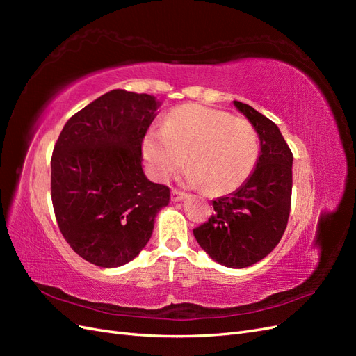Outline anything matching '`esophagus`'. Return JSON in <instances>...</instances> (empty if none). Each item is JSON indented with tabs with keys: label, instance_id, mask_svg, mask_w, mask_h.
<instances>
[{
	"label": "esophagus",
	"instance_id": "obj_1",
	"mask_svg": "<svg viewBox=\"0 0 356 356\" xmlns=\"http://www.w3.org/2000/svg\"><path fill=\"white\" fill-rule=\"evenodd\" d=\"M186 197H187L186 193L181 191V190H177V188H174V190H172V193H170L172 202H181V200H184Z\"/></svg>",
	"mask_w": 356,
	"mask_h": 356
}]
</instances>
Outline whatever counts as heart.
Masks as SVG:
<instances>
[{"label":"heart","instance_id":"heart-1","mask_svg":"<svg viewBox=\"0 0 356 356\" xmlns=\"http://www.w3.org/2000/svg\"><path fill=\"white\" fill-rule=\"evenodd\" d=\"M144 156L161 181L177 174L186 161L188 184L204 186L217 195L238 188L251 174L258 157V135L243 118L191 104L172 111L165 129L148 131Z\"/></svg>","mask_w":356,"mask_h":356}]
</instances>
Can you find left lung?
<instances>
[{
	"mask_svg": "<svg viewBox=\"0 0 356 356\" xmlns=\"http://www.w3.org/2000/svg\"><path fill=\"white\" fill-rule=\"evenodd\" d=\"M260 138L257 166L242 187L212 202L215 213L193 230L217 263L242 268L270 254L286 229L293 191V153L279 127L252 106L233 101Z\"/></svg>",
	"mask_w": 356,
	"mask_h": 356,
	"instance_id": "obj_1",
	"label": "left lung"
}]
</instances>
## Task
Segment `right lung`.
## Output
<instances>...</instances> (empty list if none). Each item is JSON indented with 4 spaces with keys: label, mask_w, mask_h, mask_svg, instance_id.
<instances>
[{
    "label": "right lung",
    "mask_w": 356,
    "mask_h": 356,
    "mask_svg": "<svg viewBox=\"0 0 356 356\" xmlns=\"http://www.w3.org/2000/svg\"><path fill=\"white\" fill-rule=\"evenodd\" d=\"M159 102L115 89L75 113L51 154V202L63 238L86 261L123 266L152 238L169 187L143 170V141Z\"/></svg>",
    "instance_id": "right-lung-1"
}]
</instances>
